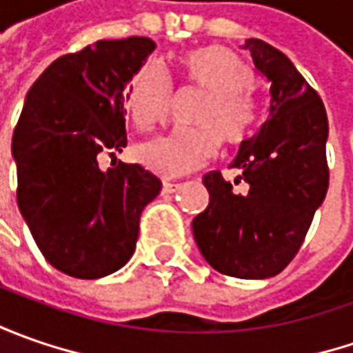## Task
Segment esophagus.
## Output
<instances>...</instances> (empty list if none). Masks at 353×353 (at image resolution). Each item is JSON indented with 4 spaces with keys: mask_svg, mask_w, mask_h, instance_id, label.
I'll list each match as a JSON object with an SVG mask.
<instances>
[{
    "mask_svg": "<svg viewBox=\"0 0 353 353\" xmlns=\"http://www.w3.org/2000/svg\"><path fill=\"white\" fill-rule=\"evenodd\" d=\"M179 188H181V184L179 183H169V181L163 183V192H176Z\"/></svg>",
    "mask_w": 353,
    "mask_h": 353,
    "instance_id": "34e87169",
    "label": "esophagus"
}]
</instances>
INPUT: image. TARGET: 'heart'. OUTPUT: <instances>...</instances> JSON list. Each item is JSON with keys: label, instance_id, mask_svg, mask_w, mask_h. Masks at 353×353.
<instances>
[{"label": "heart", "instance_id": "b5f03b06", "mask_svg": "<svg viewBox=\"0 0 353 353\" xmlns=\"http://www.w3.org/2000/svg\"><path fill=\"white\" fill-rule=\"evenodd\" d=\"M186 80L206 92L194 117V128L172 129L137 145L135 157L145 169L161 176H179L196 169L216 153L220 139L237 145L248 139L257 121V102L251 68L224 47H204L181 57ZM172 88L155 62L145 64L128 88V110L139 129L163 121L170 108Z\"/></svg>", "mask_w": 353, "mask_h": 353}]
</instances>
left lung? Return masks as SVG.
Returning <instances> with one entry per match:
<instances>
[{
    "mask_svg": "<svg viewBox=\"0 0 353 353\" xmlns=\"http://www.w3.org/2000/svg\"><path fill=\"white\" fill-rule=\"evenodd\" d=\"M255 70L269 82V117L241 141L230 167L234 184L218 170L204 174L208 208L192 220L202 257L230 277L267 279L301 250L314 212L326 198L328 117L324 103L281 50L248 39Z\"/></svg>",
    "mask_w": 353,
    "mask_h": 353,
    "instance_id": "8db88e82",
    "label": "left lung"
}]
</instances>
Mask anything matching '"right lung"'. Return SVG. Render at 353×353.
<instances>
[{"label": "right lung", "instance_id": "right-lung-1", "mask_svg": "<svg viewBox=\"0 0 353 353\" xmlns=\"http://www.w3.org/2000/svg\"><path fill=\"white\" fill-rule=\"evenodd\" d=\"M155 47L147 37L98 41L57 59L25 98L11 141L17 204L45 259L70 277L128 263L143 208L161 192L141 165H98L128 145V84Z\"/></svg>", "mask_w": 353, "mask_h": 353}]
</instances>
